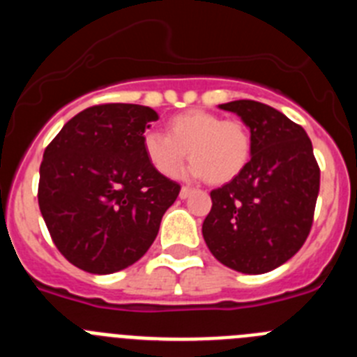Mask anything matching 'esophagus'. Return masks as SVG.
Returning <instances> with one entry per match:
<instances>
[{
  "instance_id": "obj_1",
  "label": "esophagus",
  "mask_w": 357,
  "mask_h": 357,
  "mask_svg": "<svg viewBox=\"0 0 357 357\" xmlns=\"http://www.w3.org/2000/svg\"><path fill=\"white\" fill-rule=\"evenodd\" d=\"M195 189L193 188H188V185H182L181 189V198H188L189 195H193Z\"/></svg>"
}]
</instances>
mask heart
Wrapping results in <instances>:
<instances>
[{"label": "heart", "instance_id": "b5f03b06", "mask_svg": "<svg viewBox=\"0 0 357 357\" xmlns=\"http://www.w3.org/2000/svg\"><path fill=\"white\" fill-rule=\"evenodd\" d=\"M166 132L143 134L144 157L164 176L175 175L189 155L193 160L188 168L189 175L206 176L209 184L222 185L234 181L250 159V134L236 119L193 109L172 116Z\"/></svg>", "mask_w": 357, "mask_h": 357}]
</instances>
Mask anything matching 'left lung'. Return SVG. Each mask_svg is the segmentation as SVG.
<instances>
[{"instance_id":"8db88e82","label":"left lung","mask_w":357,"mask_h":357,"mask_svg":"<svg viewBox=\"0 0 357 357\" xmlns=\"http://www.w3.org/2000/svg\"><path fill=\"white\" fill-rule=\"evenodd\" d=\"M220 109L250 128L252 157L234 181L211 191L202 234L220 263L259 275L291 259L307 239L320 168L304 128L273 107L236 100Z\"/></svg>"}]
</instances>
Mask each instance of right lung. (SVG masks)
I'll return each instance as SVG.
<instances>
[{
	"label": "right lung",
	"mask_w": 357,
	"mask_h": 357,
	"mask_svg": "<svg viewBox=\"0 0 357 357\" xmlns=\"http://www.w3.org/2000/svg\"><path fill=\"white\" fill-rule=\"evenodd\" d=\"M150 107L102 103L69 119L44 150L39 209L71 264L107 275L139 261L181 185L151 168L144 128Z\"/></svg>",
	"instance_id": "right-lung-1"
}]
</instances>
